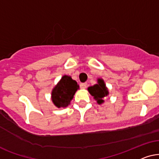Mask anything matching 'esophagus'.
<instances>
[{
    "instance_id": "esophagus-1",
    "label": "esophagus",
    "mask_w": 159,
    "mask_h": 159,
    "mask_svg": "<svg viewBox=\"0 0 159 159\" xmlns=\"http://www.w3.org/2000/svg\"><path fill=\"white\" fill-rule=\"evenodd\" d=\"M86 86H87L86 83H81V84H80V87H81L82 89H86Z\"/></svg>"
}]
</instances>
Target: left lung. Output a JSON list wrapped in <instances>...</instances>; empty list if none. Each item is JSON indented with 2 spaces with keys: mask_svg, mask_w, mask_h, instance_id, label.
Returning a JSON list of instances; mask_svg holds the SVG:
<instances>
[{
  "mask_svg": "<svg viewBox=\"0 0 159 159\" xmlns=\"http://www.w3.org/2000/svg\"><path fill=\"white\" fill-rule=\"evenodd\" d=\"M87 89L93 98L97 101L98 105H102L104 103V98L109 94L108 89L102 78H97V84H94V86H89Z\"/></svg>",
  "mask_w": 159,
  "mask_h": 159,
  "instance_id": "obj_1",
  "label": "left lung"
}]
</instances>
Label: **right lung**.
Here are the masks:
<instances>
[{
    "label": "right lung",
    "instance_id": "1",
    "mask_svg": "<svg viewBox=\"0 0 159 159\" xmlns=\"http://www.w3.org/2000/svg\"><path fill=\"white\" fill-rule=\"evenodd\" d=\"M79 89V85L71 76L65 75L52 91V102L58 108L66 107L70 104L74 95Z\"/></svg>",
    "mask_w": 159,
    "mask_h": 159
}]
</instances>
